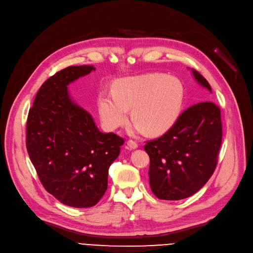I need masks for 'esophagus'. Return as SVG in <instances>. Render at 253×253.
<instances>
[{
	"label": "esophagus",
	"instance_id": "esophagus-1",
	"mask_svg": "<svg viewBox=\"0 0 253 253\" xmlns=\"http://www.w3.org/2000/svg\"><path fill=\"white\" fill-rule=\"evenodd\" d=\"M126 145H127V147L129 148V149H137V148H138V144L135 141H132V140H128L126 142Z\"/></svg>",
	"mask_w": 253,
	"mask_h": 253
}]
</instances>
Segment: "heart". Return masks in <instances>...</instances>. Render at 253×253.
<instances>
[{
    "label": "heart",
    "instance_id": "obj_1",
    "mask_svg": "<svg viewBox=\"0 0 253 253\" xmlns=\"http://www.w3.org/2000/svg\"><path fill=\"white\" fill-rule=\"evenodd\" d=\"M184 101L183 83L175 77L155 72L117 80L113 93H100L98 105L106 128L115 130L125 126L131 109V118L136 122L131 133L147 131L157 136L173 126Z\"/></svg>",
    "mask_w": 253,
    "mask_h": 253
}]
</instances>
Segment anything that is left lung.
I'll return each instance as SVG.
<instances>
[{
    "label": "left lung",
    "instance_id": "8db88e82",
    "mask_svg": "<svg viewBox=\"0 0 253 253\" xmlns=\"http://www.w3.org/2000/svg\"><path fill=\"white\" fill-rule=\"evenodd\" d=\"M191 70L197 83L211 93L209 82ZM221 137L220 110L213 102L204 101L186 109L165 135L146 142L153 194L163 200L195 194L215 169Z\"/></svg>",
    "mask_w": 253,
    "mask_h": 253
}]
</instances>
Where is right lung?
Here are the masks:
<instances>
[{"label": "right lung", "mask_w": 253, "mask_h": 253, "mask_svg": "<svg viewBox=\"0 0 253 253\" xmlns=\"http://www.w3.org/2000/svg\"><path fill=\"white\" fill-rule=\"evenodd\" d=\"M95 70L69 66L44 82L29 109L26 148L43 188L61 203L84 209L105 194L108 169L125 140L101 132L93 117L74 103L67 85Z\"/></svg>", "instance_id": "right-lung-1"}]
</instances>
